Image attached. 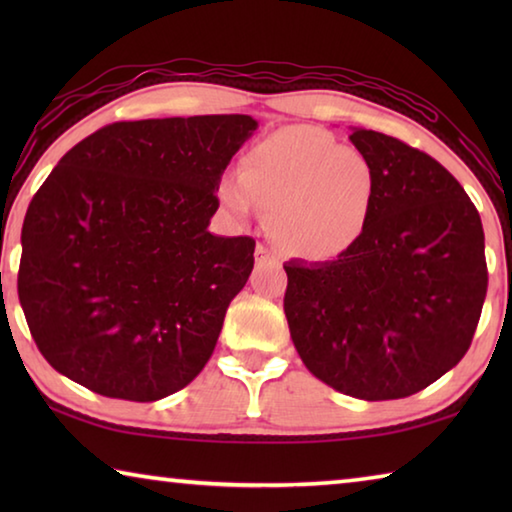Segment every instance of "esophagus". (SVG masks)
Here are the masks:
<instances>
[{
    "mask_svg": "<svg viewBox=\"0 0 512 512\" xmlns=\"http://www.w3.org/2000/svg\"><path fill=\"white\" fill-rule=\"evenodd\" d=\"M255 262L257 266H268V264H280V257L275 255V250H271L264 244H257L255 248Z\"/></svg>",
    "mask_w": 512,
    "mask_h": 512,
    "instance_id": "34e87169",
    "label": "esophagus"
}]
</instances>
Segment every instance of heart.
<instances>
[{"instance_id":"b5f03b06","label":"heart","mask_w":512,"mask_h":512,"mask_svg":"<svg viewBox=\"0 0 512 512\" xmlns=\"http://www.w3.org/2000/svg\"><path fill=\"white\" fill-rule=\"evenodd\" d=\"M377 180L361 151L316 126H289L255 144L237 176L223 178L221 203L241 219L271 210L268 228L287 253L325 262L368 228Z\"/></svg>"}]
</instances>
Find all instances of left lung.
Segmentation results:
<instances>
[{
	"instance_id": "left-lung-1",
	"label": "left lung",
	"mask_w": 512,
	"mask_h": 512,
	"mask_svg": "<svg viewBox=\"0 0 512 512\" xmlns=\"http://www.w3.org/2000/svg\"><path fill=\"white\" fill-rule=\"evenodd\" d=\"M350 140L377 180L368 228L334 262L284 266V314L311 375L359 400H400L470 348L488 291L483 225L431 155L366 128Z\"/></svg>"
}]
</instances>
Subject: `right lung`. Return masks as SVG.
Wrapping results in <instances>:
<instances>
[{
	"mask_svg": "<svg viewBox=\"0 0 512 512\" xmlns=\"http://www.w3.org/2000/svg\"><path fill=\"white\" fill-rule=\"evenodd\" d=\"M257 121H117L69 149L22 225L17 296L33 341L90 391L155 402L210 361L253 237L207 230L221 176Z\"/></svg>",
	"mask_w": 512,
	"mask_h": 512,
	"instance_id": "right-lung-1",
	"label": "right lung"
}]
</instances>
